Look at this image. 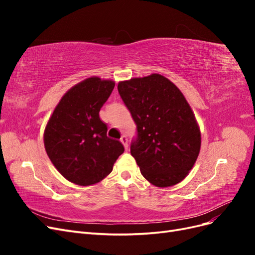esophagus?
Segmentation results:
<instances>
[{
  "label": "esophagus",
  "mask_w": 255,
  "mask_h": 255,
  "mask_svg": "<svg viewBox=\"0 0 255 255\" xmlns=\"http://www.w3.org/2000/svg\"><path fill=\"white\" fill-rule=\"evenodd\" d=\"M120 141L122 142V144L125 145V149L126 150H128V138H127V136H122L121 137V139H120Z\"/></svg>",
  "instance_id": "obj_1"
}]
</instances>
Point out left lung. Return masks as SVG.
<instances>
[{
    "label": "left lung",
    "mask_w": 255,
    "mask_h": 255,
    "mask_svg": "<svg viewBox=\"0 0 255 255\" xmlns=\"http://www.w3.org/2000/svg\"><path fill=\"white\" fill-rule=\"evenodd\" d=\"M118 91L137 126L130 154L142 176L156 187L182 182L198 158L201 132L181 90L152 73L119 82Z\"/></svg>",
    "instance_id": "left-lung-1"
}]
</instances>
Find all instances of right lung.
<instances>
[{"label":"right lung","instance_id":"add662e5","mask_svg":"<svg viewBox=\"0 0 255 255\" xmlns=\"http://www.w3.org/2000/svg\"><path fill=\"white\" fill-rule=\"evenodd\" d=\"M115 87L112 80L91 76L69 89L45 126L44 148L52 164L69 182L80 186L101 182L125 151L107 137L99 112Z\"/></svg>","mask_w":255,"mask_h":255}]
</instances>
